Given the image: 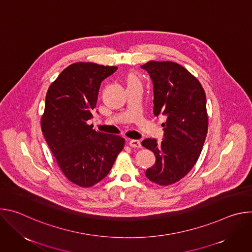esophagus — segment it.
<instances>
[{
  "label": "esophagus",
  "instance_id": "1",
  "mask_svg": "<svg viewBox=\"0 0 252 252\" xmlns=\"http://www.w3.org/2000/svg\"><path fill=\"white\" fill-rule=\"evenodd\" d=\"M128 145H129L130 148H133V149H140L141 148V143L137 139H130L128 141Z\"/></svg>",
  "mask_w": 252,
  "mask_h": 252
}]
</instances>
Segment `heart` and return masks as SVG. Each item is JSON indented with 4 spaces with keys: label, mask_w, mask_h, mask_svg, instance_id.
I'll return each mask as SVG.
<instances>
[{
    "label": "heart",
    "mask_w": 252,
    "mask_h": 252,
    "mask_svg": "<svg viewBox=\"0 0 252 252\" xmlns=\"http://www.w3.org/2000/svg\"><path fill=\"white\" fill-rule=\"evenodd\" d=\"M130 81H136L135 77H134V76H129V77H128V82H130Z\"/></svg>",
    "instance_id": "heart-1"
}]
</instances>
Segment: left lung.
Returning a JSON list of instances; mask_svg holds the SVG:
<instances>
[{
	"label": "left lung",
	"mask_w": 252,
	"mask_h": 252,
	"mask_svg": "<svg viewBox=\"0 0 252 252\" xmlns=\"http://www.w3.org/2000/svg\"><path fill=\"white\" fill-rule=\"evenodd\" d=\"M141 67L154 85L155 116L166 117L162 140L141 142L157 158L146 175L157 185L168 186L185 177L200 156L208 127L205 93L197 79L176 63L152 61Z\"/></svg>",
	"instance_id": "8db88e82"
}]
</instances>
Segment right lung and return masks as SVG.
<instances>
[{
	"instance_id": "right-lung-1",
	"label": "right lung",
	"mask_w": 252,
	"mask_h": 252,
	"mask_svg": "<svg viewBox=\"0 0 252 252\" xmlns=\"http://www.w3.org/2000/svg\"><path fill=\"white\" fill-rule=\"evenodd\" d=\"M117 66L76 63L50 86L41 126L46 141L68 181L90 188L110 172L125 139L93 129L88 121L97 101L101 82Z\"/></svg>"
}]
</instances>
